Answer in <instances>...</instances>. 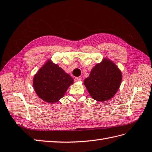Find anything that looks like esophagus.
<instances>
[{
	"mask_svg": "<svg viewBox=\"0 0 152 152\" xmlns=\"http://www.w3.org/2000/svg\"><path fill=\"white\" fill-rule=\"evenodd\" d=\"M81 77H77L75 78V81L77 82V81H80L81 80Z\"/></svg>",
	"mask_w": 152,
	"mask_h": 152,
	"instance_id": "esophagus-1",
	"label": "esophagus"
}]
</instances>
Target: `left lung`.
<instances>
[{"label": "left lung", "mask_w": 152, "mask_h": 152, "mask_svg": "<svg viewBox=\"0 0 152 152\" xmlns=\"http://www.w3.org/2000/svg\"><path fill=\"white\" fill-rule=\"evenodd\" d=\"M122 81V73L110 60L104 59L93 67L84 83L90 96L98 102L109 100L115 95Z\"/></svg>", "instance_id": "8db88e82"}]
</instances>
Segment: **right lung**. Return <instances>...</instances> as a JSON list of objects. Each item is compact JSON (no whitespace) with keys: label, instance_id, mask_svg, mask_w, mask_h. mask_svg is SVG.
<instances>
[{"label":"right lung","instance_id":"add662e5","mask_svg":"<svg viewBox=\"0 0 152 152\" xmlns=\"http://www.w3.org/2000/svg\"><path fill=\"white\" fill-rule=\"evenodd\" d=\"M73 79L61 67L50 61L46 62L33 79V86L40 98L48 103H56L64 96Z\"/></svg>","mask_w":152,"mask_h":152}]
</instances>
